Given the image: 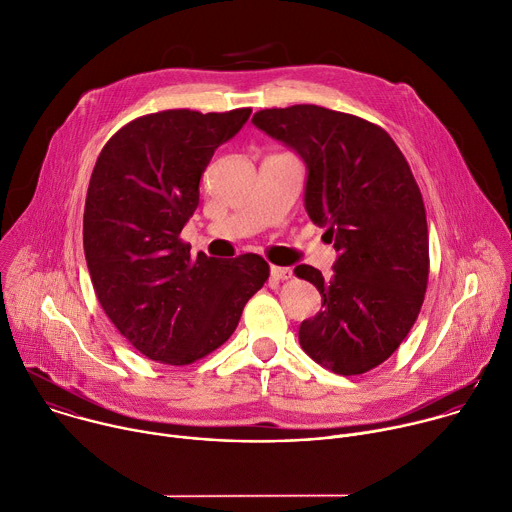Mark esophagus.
I'll return each mask as SVG.
<instances>
[{"instance_id": "esophagus-1", "label": "esophagus", "mask_w": 512, "mask_h": 512, "mask_svg": "<svg viewBox=\"0 0 512 512\" xmlns=\"http://www.w3.org/2000/svg\"><path fill=\"white\" fill-rule=\"evenodd\" d=\"M291 275H293V271H291L289 267H277V265L271 267V277H273V279L285 281V279H291Z\"/></svg>"}]
</instances>
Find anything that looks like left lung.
<instances>
[{
    "mask_svg": "<svg viewBox=\"0 0 512 512\" xmlns=\"http://www.w3.org/2000/svg\"><path fill=\"white\" fill-rule=\"evenodd\" d=\"M251 122L303 158L307 215L339 253L331 279L295 267L323 299L299 344L333 374H366L400 348L428 285L426 209L410 164L382 126L354 114L295 104Z\"/></svg>",
    "mask_w": 512,
    "mask_h": 512,
    "instance_id": "8db88e82",
    "label": "left lung"
}]
</instances>
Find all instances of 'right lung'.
<instances>
[{
    "label": "right lung",
    "instance_id": "1",
    "mask_svg": "<svg viewBox=\"0 0 512 512\" xmlns=\"http://www.w3.org/2000/svg\"><path fill=\"white\" fill-rule=\"evenodd\" d=\"M249 114H146L112 134L96 160L84 207L90 279L108 319L148 360L189 366L221 348L269 279L255 253L193 257L181 239L209 160Z\"/></svg>",
    "mask_w": 512,
    "mask_h": 512
}]
</instances>
